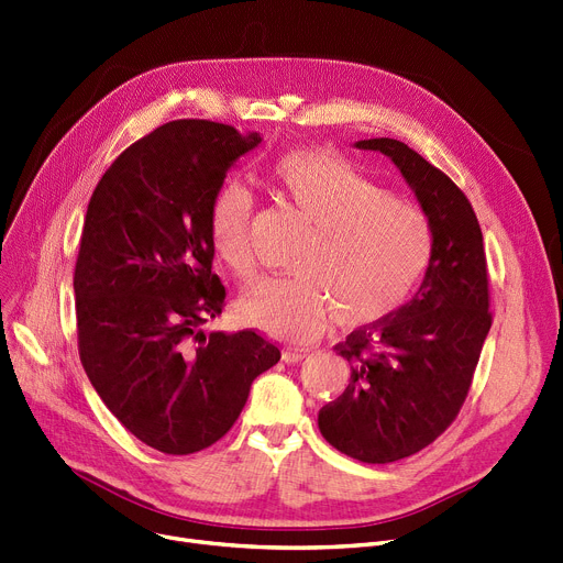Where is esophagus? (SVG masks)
<instances>
[{"mask_svg":"<svg viewBox=\"0 0 563 563\" xmlns=\"http://www.w3.org/2000/svg\"><path fill=\"white\" fill-rule=\"evenodd\" d=\"M284 363L288 365H297V363H305L309 358L307 352H299V350H284Z\"/></svg>","mask_w":563,"mask_h":563,"instance_id":"1","label":"esophagus"}]
</instances>
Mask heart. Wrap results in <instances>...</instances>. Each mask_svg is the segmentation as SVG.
I'll return each mask as SVG.
<instances>
[{"label":"heart","instance_id":"obj_1","mask_svg":"<svg viewBox=\"0 0 563 563\" xmlns=\"http://www.w3.org/2000/svg\"><path fill=\"white\" fill-rule=\"evenodd\" d=\"M273 178L313 234L292 258L295 275L264 279L243 295V320L282 340L316 338L333 318L350 331L393 320L432 262L426 213L329 151H290L275 162ZM252 207V191L228 180L209 211L211 245L239 277L254 268Z\"/></svg>","mask_w":563,"mask_h":563}]
</instances>
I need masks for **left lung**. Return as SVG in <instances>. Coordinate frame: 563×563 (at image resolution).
Wrapping results in <instances>:
<instances>
[{
	"mask_svg": "<svg viewBox=\"0 0 563 563\" xmlns=\"http://www.w3.org/2000/svg\"><path fill=\"white\" fill-rule=\"evenodd\" d=\"M390 157L432 228V262L408 305L358 329L335 352L347 390L318 415L322 438L367 464L397 462L435 442L460 412L492 329L487 258L475 211L455 183L408 144H354Z\"/></svg>",
	"mask_w": 563,
	"mask_h": 563,
	"instance_id": "left-lung-1",
	"label": "left lung"
}]
</instances>
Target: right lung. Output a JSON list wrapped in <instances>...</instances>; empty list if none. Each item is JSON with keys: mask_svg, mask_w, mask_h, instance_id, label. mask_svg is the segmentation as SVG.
Listing matches in <instances>:
<instances>
[{"mask_svg": "<svg viewBox=\"0 0 563 563\" xmlns=\"http://www.w3.org/2000/svg\"><path fill=\"white\" fill-rule=\"evenodd\" d=\"M262 135L205 119L159 125L99 180L74 271L78 354L108 410L168 455L219 442L252 380L279 361L254 331H205L223 311L211 200Z\"/></svg>", "mask_w": 563, "mask_h": 563, "instance_id": "add662e5", "label": "right lung"}]
</instances>
